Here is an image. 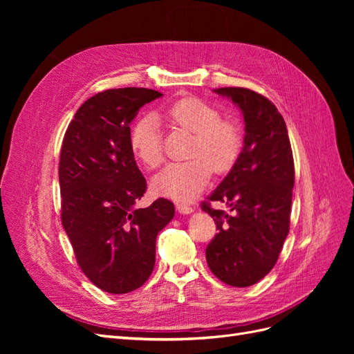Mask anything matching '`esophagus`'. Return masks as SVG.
Instances as JSON below:
<instances>
[{"mask_svg":"<svg viewBox=\"0 0 354 354\" xmlns=\"http://www.w3.org/2000/svg\"><path fill=\"white\" fill-rule=\"evenodd\" d=\"M176 207H177L180 214H190L192 211H194V208H192L190 205H187V203H183V202H177Z\"/></svg>","mask_w":354,"mask_h":354,"instance_id":"34e87169","label":"esophagus"}]
</instances>
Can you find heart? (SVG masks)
Here are the masks:
<instances>
[{"mask_svg":"<svg viewBox=\"0 0 354 354\" xmlns=\"http://www.w3.org/2000/svg\"><path fill=\"white\" fill-rule=\"evenodd\" d=\"M171 125L194 133L190 159L165 167L158 174L153 187L158 194L187 201L196 196L207 186L212 169L226 173L236 162L242 149V134L236 121L221 118L211 103L194 95L181 97L165 109ZM130 147L134 156L149 169L162 164V136L153 115L138 120L130 131Z\"/></svg>","mask_w":354,"mask_h":354,"instance_id":"b5f03b06","label":"heart"}]
</instances>
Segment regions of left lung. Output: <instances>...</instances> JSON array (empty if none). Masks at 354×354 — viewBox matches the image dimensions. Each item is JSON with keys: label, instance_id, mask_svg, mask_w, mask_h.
Masks as SVG:
<instances>
[{"label": "left lung", "instance_id": "8db88e82", "mask_svg": "<svg viewBox=\"0 0 354 354\" xmlns=\"http://www.w3.org/2000/svg\"><path fill=\"white\" fill-rule=\"evenodd\" d=\"M214 91L242 111L245 137L230 173L201 205L218 230L205 254L221 282L243 288L261 281L279 259L291 221L294 158L286 124L269 99L242 87ZM211 200L231 212L211 209Z\"/></svg>", "mask_w": 354, "mask_h": 354}]
</instances>
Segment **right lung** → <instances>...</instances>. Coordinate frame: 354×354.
<instances>
[{"instance_id":"add662e5","label":"right lung","mask_w":354,"mask_h":354,"mask_svg":"<svg viewBox=\"0 0 354 354\" xmlns=\"http://www.w3.org/2000/svg\"><path fill=\"white\" fill-rule=\"evenodd\" d=\"M160 95L137 87L102 91L81 104L63 137L62 224L82 273L111 294L131 292L149 279L158 233L174 217L165 198L134 207L147 185L130 147V124Z\"/></svg>"}]
</instances>
